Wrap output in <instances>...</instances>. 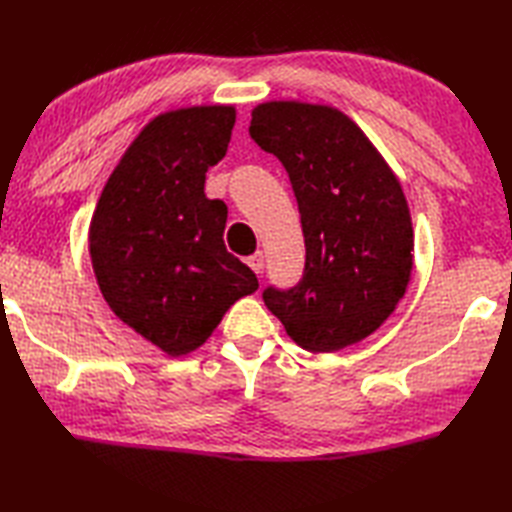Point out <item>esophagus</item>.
<instances>
[{
  "instance_id": "34e87169",
  "label": "esophagus",
  "mask_w": 512,
  "mask_h": 512,
  "mask_svg": "<svg viewBox=\"0 0 512 512\" xmlns=\"http://www.w3.org/2000/svg\"><path fill=\"white\" fill-rule=\"evenodd\" d=\"M247 265L252 267L254 274H260V271H263V267H265V256H263V252H256V254H252V256H247Z\"/></svg>"
}]
</instances>
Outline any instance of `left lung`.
Wrapping results in <instances>:
<instances>
[{
	"instance_id": "obj_1",
	"label": "left lung",
	"mask_w": 512,
	"mask_h": 512,
	"mask_svg": "<svg viewBox=\"0 0 512 512\" xmlns=\"http://www.w3.org/2000/svg\"><path fill=\"white\" fill-rule=\"evenodd\" d=\"M249 135L285 166L304 234L298 285L263 291L295 344L333 352L377 331L403 298L414 232L399 179L342 111L267 102Z\"/></svg>"
}]
</instances>
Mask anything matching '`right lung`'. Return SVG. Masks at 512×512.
I'll return each instance as SVG.
<instances>
[{
  "label": "right lung",
  "mask_w": 512,
  "mask_h": 512,
  "mask_svg": "<svg viewBox=\"0 0 512 512\" xmlns=\"http://www.w3.org/2000/svg\"><path fill=\"white\" fill-rule=\"evenodd\" d=\"M234 122V107L214 105L146 124L89 227L94 274L111 311L170 357L199 348L225 311L258 289L254 271L225 249V203L203 192Z\"/></svg>",
  "instance_id": "right-lung-1"
}]
</instances>
